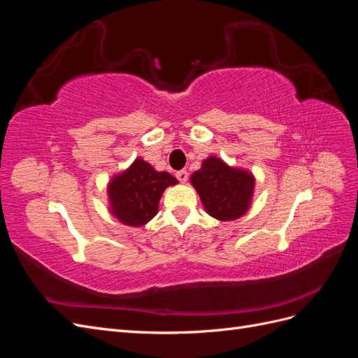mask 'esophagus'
<instances>
[{"mask_svg":"<svg viewBox=\"0 0 358 358\" xmlns=\"http://www.w3.org/2000/svg\"><path fill=\"white\" fill-rule=\"evenodd\" d=\"M188 171L187 170H179L178 173H176V178L182 182V183H185L187 180H188Z\"/></svg>","mask_w":358,"mask_h":358,"instance_id":"1","label":"esophagus"}]
</instances>
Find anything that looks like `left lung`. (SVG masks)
<instances>
[{
  "instance_id": "obj_1",
  "label": "left lung",
  "mask_w": 358,
  "mask_h": 358,
  "mask_svg": "<svg viewBox=\"0 0 358 358\" xmlns=\"http://www.w3.org/2000/svg\"><path fill=\"white\" fill-rule=\"evenodd\" d=\"M254 176L241 169H231L216 157L203 161L201 169L191 176L204 209L220 221H231L248 210L254 191Z\"/></svg>"
}]
</instances>
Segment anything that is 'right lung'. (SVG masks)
Here are the masks:
<instances>
[{
    "label": "right lung",
    "instance_id": "1",
    "mask_svg": "<svg viewBox=\"0 0 358 358\" xmlns=\"http://www.w3.org/2000/svg\"><path fill=\"white\" fill-rule=\"evenodd\" d=\"M178 179L167 171H157L137 158L127 171L117 175L109 185L112 213L125 225L142 227L158 213L162 192Z\"/></svg>",
    "mask_w": 358,
    "mask_h": 358
}]
</instances>
